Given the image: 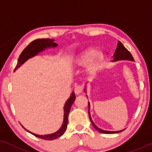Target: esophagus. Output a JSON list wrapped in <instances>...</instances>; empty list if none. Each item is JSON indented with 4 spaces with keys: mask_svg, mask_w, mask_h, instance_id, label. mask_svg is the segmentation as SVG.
I'll return each instance as SVG.
<instances>
[{
    "mask_svg": "<svg viewBox=\"0 0 152 152\" xmlns=\"http://www.w3.org/2000/svg\"><path fill=\"white\" fill-rule=\"evenodd\" d=\"M83 90V86L78 85V86H76V88H75L74 92L76 94H81Z\"/></svg>",
    "mask_w": 152,
    "mask_h": 152,
    "instance_id": "obj_1",
    "label": "esophagus"
}]
</instances>
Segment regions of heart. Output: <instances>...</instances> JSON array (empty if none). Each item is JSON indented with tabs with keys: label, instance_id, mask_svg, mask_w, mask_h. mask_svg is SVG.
I'll return each instance as SVG.
<instances>
[{
	"label": "heart",
	"instance_id": "1",
	"mask_svg": "<svg viewBox=\"0 0 152 152\" xmlns=\"http://www.w3.org/2000/svg\"><path fill=\"white\" fill-rule=\"evenodd\" d=\"M104 61V56L98 54L96 48H88L82 52L76 58V63L78 65H85L90 63L88 70L91 72H96L101 68Z\"/></svg>",
	"mask_w": 152,
	"mask_h": 152
}]
</instances>
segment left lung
Returning a JSON list of instances; mask_svg holds the SVG:
<instances>
[{"label": "left lung", "mask_w": 152, "mask_h": 152, "mask_svg": "<svg viewBox=\"0 0 152 152\" xmlns=\"http://www.w3.org/2000/svg\"><path fill=\"white\" fill-rule=\"evenodd\" d=\"M119 60H129V61H134V58H133V56L131 54V53L125 48V46H124V45L121 43V42H119L118 44V47H117L115 52V54H114V60H113V61H119ZM85 91H86V89H85ZM89 107H90V104H89V103H88L89 118H90L91 123H92V125L94 127V128L97 129L98 131H99L100 132L103 133V134H114V133H118V132H120L124 130L123 129V130H120V131L111 132V131L103 130V129L98 128V127H97L96 125H95L94 122H93V120H91V114H90V113H89Z\"/></svg>", "instance_id": "8db88e82"}]
</instances>
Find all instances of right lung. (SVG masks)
I'll use <instances>...</instances> for the list:
<instances>
[{
    "instance_id": "obj_1",
    "label": "right lung",
    "mask_w": 152,
    "mask_h": 152,
    "mask_svg": "<svg viewBox=\"0 0 152 152\" xmlns=\"http://www.w3.org/2000/svg\"><path fill=\"white\" fill-rule=\"evenodd\" d=\"M54 39H37L34 40V41L31 42L24 49V50L22 52V53L20 55L19 58L18 60V64L16 65L15 70L19 68L20 66L23 64L24 62L27 61L28 58H30L32 56H35L38 53L41 51H43L44 49L48 48V47H54L57 46V44L54 42ZM76 99V96H75L74 93H72L71 96L69 99L67 100L66 103H65L64 105V122L62 125L61 127L56 132L54 133V134H47V135H37L35 134H32L39 137L40 139L45 140H53L57 139L64 134L65 132L66 129L67 128V125H68V117L69 111L71 110V107L72 104L74 103V100ZM24 128V127H23ZM29 132L28 130H27ZM31 133V132H30Z\"/></svg>"
}]
</instances>
